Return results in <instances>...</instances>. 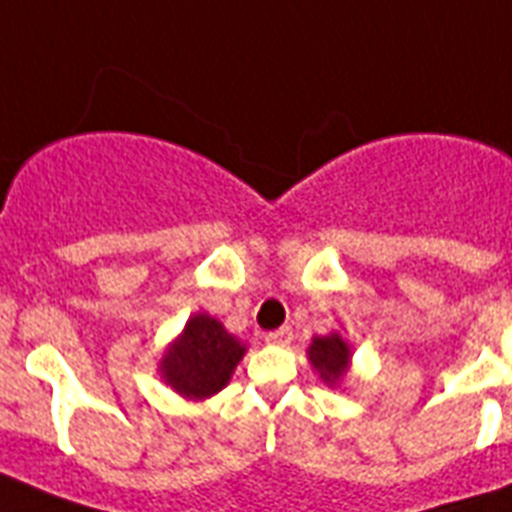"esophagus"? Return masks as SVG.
Wrapping results in <instances>:
<instances>
[{
  "instance_id": "obj_1",
  "label": "esophagus",
  "mask_w": 512,
  "mask_h": 512,
  "mask_svg": "<svg viewBox=\"0 0 512 512\" xmlns=\"http://www.w3.org/2000/svg\"><path fill=\"white\" fill-rule=\"evenodd\" d=\"M265 342H271V345H289V342H292V329L289 327L273 329V332L265 335Z\"/></svg>"
}]
</instances>
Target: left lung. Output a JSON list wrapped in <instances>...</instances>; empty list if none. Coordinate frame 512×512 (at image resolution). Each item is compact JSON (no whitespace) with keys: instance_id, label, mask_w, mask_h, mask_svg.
Instances as JSON below:
<instances>
[{"instance_id":"obj_1","label":"left lung","mask_w":512,"mask_h":512,"mask_svg":"<svg viewBox=\"0 0 512 512\" xmlns=\"http://www.w3.org/2000/svg\"><path fill=\"white\" fill-rule=\"evenodd\" d=\"M308 358H311L313 369L319 372L321 380L327 385H337L348 374L350 345L337 332L327 337H313L311 345H308Z\"/></svg>"}]
</instances>
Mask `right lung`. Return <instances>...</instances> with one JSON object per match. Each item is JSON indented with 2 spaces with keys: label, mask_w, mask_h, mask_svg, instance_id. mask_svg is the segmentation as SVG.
<instances>
[{
  "label": "right lung",
  "mask_w": 512,
  "mask_h": 512,
  "mask_svg": "<svg viewBox=\"0 0 512 512\" xmlns=\"http://www.w3.org/2000/svg\"><path fill=\"white\" fill-rule=\"evenodd\" d=\"M244 353L247 345L228 335L220 321L207 313H196L167 348L159 372L180 396L201 401L228 385Z\"/></svg>",
  "instance_id": "1"
}]
</instances>
